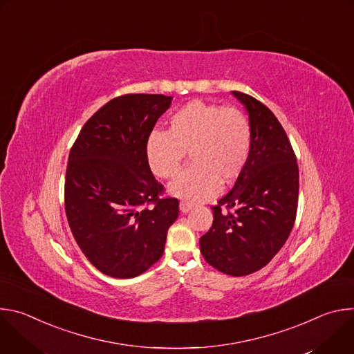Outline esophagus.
Returning a JSON list of instances; mask_svg holds the SVG:
<instances>
[{
	"label": "esophagus",
	"instance_id": "34e87169",
	"mask_svg": "<svg viewBox=\"0 0 354 354\" xmlns=\"http://www.w3.org/2000/svg\"><path fill=\"white\" fill-rule=\"evenodd\" d=\"M179 209H180L182 213H189V212L192 210V205H190V203H186V201H180Z\"/></svg>",
	"mask_w": 354,
	"mask_h": 354
}]
</instances>
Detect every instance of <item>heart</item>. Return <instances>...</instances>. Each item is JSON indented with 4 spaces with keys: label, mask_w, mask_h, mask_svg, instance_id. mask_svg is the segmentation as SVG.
<instances>
[{
    "label": "heart",
    "mask_w": 354,
    "mask_h": 354,
    "mask_svg": "<svg viewBox=\"0 0 354 354\" xmlns=\"http://www.w3.org/2000/svg\"><path fill=\"white\" fill-rule=\"evenodd\" d=\"M252 147V127L238 108L193 100L169 119L168 131H151L145 153L149 168L162 178H175L186 153L192 167L168 187L175 197L197 203L213 197L223 185L243 171Z\"/></svg>",
    "instance_id": "1"
}]
</instances>
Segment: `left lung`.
<instances>
[{
	"instance_id": "left-lung-1",
	"label": "left lung",
	"mask_w": 354,
	"mask_h": 354,
	"mask_svg": "<svg viewBox=\"0 0 354 354\" xmlns=\"http://www.w3.org/2000/svg\"><path fill=\"white\" fill-rule=\"evenodd\" d=\"M252 127L248 162L234 187L213 206V225L200 238L206 262L230 276L265 268L286 243L297 214L298 165L273 112L258 99L231 92Z\"/></svg>"
}]
</instances>
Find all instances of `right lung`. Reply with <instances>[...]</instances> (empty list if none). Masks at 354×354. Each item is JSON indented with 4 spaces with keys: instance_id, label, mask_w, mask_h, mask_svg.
I'll return each mask as SVG.
<instances>
[{
    "instance_id": "right-lung-1",
    "label": "right lung",
    "mask_w": 354,
    "mask_h": 354,
    "mask_svg": "<svg viewBox=\"0 0 354 354\" xmlns=\"http://www.w3.org/2000/svg\"><path fill=\"white\" fill-rule=\"evenodd\" d=\"M172 96L129 93L100 108L68 156L66 214L86 259L106 276L131 279L164 254L179 201L149 169L145 144ZM154 204V208H144Z\"/></svg>"
}]
</instances>
